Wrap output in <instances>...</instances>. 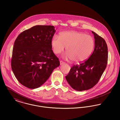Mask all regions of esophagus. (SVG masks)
Segmentation results:
<instances>
[{
	"label": "esophagus",
	"instance_id": "34e87169",
	"mask_svg": "<svg viewBox=\"0 0 120 120\" xmlns=\"http://www.w3.org/2000/svg\"><path fill=\"white\" fill-rule=\"evenodd\" d=\"M65 63L64 62V61H62V60H61V61H60V65H62L63 64H64Z\"/></svg>",
	"mask_w": 120,
	"mask_h": 120
}]
</instances>
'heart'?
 Instances as JSON below:
<instances>
[{
	"label": "heart",
	"mask_w": 120,
	"mask_h": 120,
	"mask_svg": "<svg viewBox=\"0 0 120 120\" xmlns=\"http://www.w3.org/2000/svg\"><path fill=\"white\" fill-rule=\"evenodd\" d=\"M94 43L91 36L73 31L61 33L59 36H54L51 41L55 53H61L66 46L65 57L76 63L84 62L90 56L94 49Z\"/></svg>",
	"instance_id": "obj_1"
}]
</instances>
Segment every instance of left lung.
<instances>
[{
    "mask_svg": "<svg viewBox=\"0 0 120 120\" xmlns=\"http://www.w3.org/2000/svg\"><path fill=\"white\" fill-rule=\"evenodd\" d=\"M95 39V47L89 58L80 64L74 65L65 76L67 82L78 91L93 88L100 79L106 68L108 56L105 40L92 31Z\"/></svg>",
    "mask_w": 120,
    "mask_h": 120,
    "instance_id": "left-lung-1",
    "label": "left lung"
}]
</instances>
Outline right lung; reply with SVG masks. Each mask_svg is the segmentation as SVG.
<instances>
[{
  "label": "right lung",
  "instance_id": "add662e5",
  "mask_svg": "<svg viewBox=\"0 0 120 120\" xmlns=\"http://www.w3.org/2000/svg\"><path fill=\"white\" fill-rule=\"evenodd\" d=\"M54 28L49 25L34 26L21 33L14 42L11 68L18 81L28 88L40 86L60 65L52 49Z\"/></svg>",
  "mask_w": 120,
  "mask_h": 120
}]
</instances>
